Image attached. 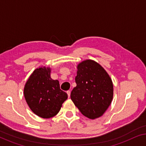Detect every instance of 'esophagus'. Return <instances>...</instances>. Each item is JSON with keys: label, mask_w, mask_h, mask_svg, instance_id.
Returning a JSON list of instances; mask_svg holds the SVG:
<instances>
[{"label": "esophagus", "mask_w": 146, "mask_h": 146, "mask_svg": "<svg viewBox=\"0 0 146 146\" xmlns=\"http://www.w3.org/2000/svg\"><path fill=\"white\" fill-rule=\"evenodd\" d=\"M70 92H71L70 91V90H68V91L66 92L67 94H68V98H70Z\"/></svg>", "instance_id": "34e87169"}]
</instances>
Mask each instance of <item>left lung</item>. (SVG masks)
Segmentation results:
<instances>
[{
    "instance_id": "left-lung-1",
    "label": "left lung",
    "mask_w": 146,
    "mask_h": 146,
    "mask_svg": "<svg viewBox=\"0 0 146 146\" xmlns=\"http://www.w3.org/2000/svg\"><path fill=\"white\" fill-rule=\"evenodd\" d=\"M77 68L76 86L71 92V100L86 117L98 118L112 100V81L106 71L92 60L82 62Z\"/></svg>"
}]
</instances>
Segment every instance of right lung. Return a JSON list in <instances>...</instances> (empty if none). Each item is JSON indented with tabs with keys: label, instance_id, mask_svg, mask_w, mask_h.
<instances>
[{
	"label": "right lung",
	"instance_id": "1",
	"mask_svg": "<svg viewBox=\"0 0 146 146\" xmlns=\"http://www.w3.org/2000/svg\"><path fill=\"white\" fill-rule=\"evenodd\" d=\"M26 101L31 110L42 118H50L59 112L68 94L60 88L57 80L50 77V68H36L24 89Z\"/></svg>",
	"mask_w": 146,
	"mask_h": 146
}]
</instances>
